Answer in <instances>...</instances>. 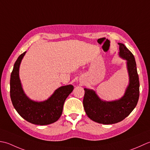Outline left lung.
<instances>
[{
    "label": "left lung",
    "instance_id": "left-lung-1",
    "mask_svg": "<svg viewBox=\"0 0 150 150\" xmlns=\"http://www.w3.org/2000/svg\"><path fill=\"white\" fill-rule=\"evenodd\" d=\"M119 55L127 60L129 85L121 99L113 102L101 100L94 91L84 88L83 104L91 120L103 124L118 123L126 118L135 108L139 98V79L133 54L122 43H118Z\"/></svg>",
    "mask_w": 150,
    "mask_h": 150
}]
</instances>
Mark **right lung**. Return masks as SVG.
<instances>
[{"label": "right lung", "instance_id": "add662e5", "mask_svg": "<svg viewBox=\"0 0 150 150\" xmlns=\"http://www.w3.org/2000/svg\"><path fill=\"white\" fill-rule=\"evenodd\" d=\"M26 52L21 54L15 62L10 77V97L18 113L24 120L36 125H48L56 122L63 112L66 98L74 89L71 85L56 90L49 99L42 102L30 100L24 93L19 77L20 63Z\"/></svg>", "mask_w": 150, "mask_h": 150}]
</instances>
